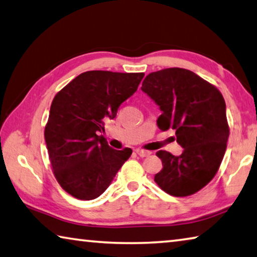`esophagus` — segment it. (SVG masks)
I'll return each mask as SVG.
<instances>
[{
    "mask_svg": "<svg viewBox=\"0 0 257 257\" xmlns=\"http://www.w3.org/2000/svg\"><path fill=\"white\" fill-rule=\"evenodd\" d=\"M136 152L138 154V156H140V157H142V158H145V157H148V156H150V154L151 152L150 151H147V150H142V149H137L136 150Z\"/></svg>",
    "mask_w": 257,
    "mask_h": 257,
    "instance_id": "esophagus-1",
    "label": "esophagus"
}]
</instances>
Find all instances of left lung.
Wrapping results in <instances>:
<instances>
[{"label":"left lung","mask_w":257,"mask_h":257,"mask_svg":"<svg viewBox=\"0 0 257 257\" xmlns=\"http://www.w3.org/2000/svg\"><path fill=\"white\" fill-rule=\"evenodd\" d=\"M142 91L163 110L157 124L173 128L183 147L181 156L159 150L163 169L155 182L177 197L195 194L212 181L226 152L229 125L226 102L217 87L194 72L169 67L148 74Z\"/></svg>","instance_id":"obj_1"}]
</instances>
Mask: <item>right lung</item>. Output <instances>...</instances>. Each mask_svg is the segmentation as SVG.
Masks as SVG:
<instances>
[{"label":"right lung","instance_id":"right-lung-1","mask_svg":"<svg viewBox=\"0 0 257 257\" xmlns=\"http://www.w3.org/2000/svg\"><path fill=\"white\" fill-rule=\"evenodd\" d=\"M145 73L87 71L54 97L45 126L49 160L57 183L79 200H93L109 186L132 155L115 150L98 133L137 91Z\"/></svg>","mask_w":257,"mask_h":257}]
</instances>
